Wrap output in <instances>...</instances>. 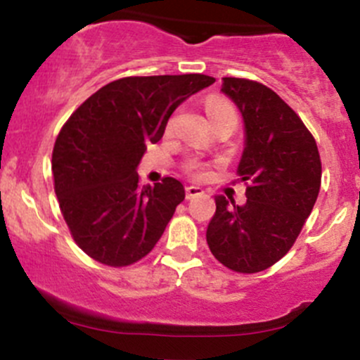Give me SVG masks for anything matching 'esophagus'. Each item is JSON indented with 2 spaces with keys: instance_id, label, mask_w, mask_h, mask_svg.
Listing matches in <instances>:
<instances>
[{
  "instance_id": "esophagus-1",
  "label": "esophagus",
  "mask_w": 360,
  "mask_h": 360,
  "mask_svg": "<svg viewBox=\"0 0 360 360\" xmlns=\"http://www.w3.org/2000/svg\"><path fill=\"white\" fill-rule=\"evenodd\" d=\"M202 193H204V190H202L200 186H186V198L198 197V195Z\"/></svg>"
}]
</instances>
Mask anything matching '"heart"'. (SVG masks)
<instances>
[{
  "instance_id": "b5f03b06",
  "label": "heart",
  "mask_w": 360,
  "mask_h": 360,
  "mask_svg": "<svg viewBox=\"0 0 360 360\" xmlns=\"http://www.w3.org/2000/svg\"><path fill=\"white\" fill-rule=\"evenodd\" d=\"M205 110H207L209 117H218V116H223V114H233V116H237L236 109H233V105L230 102H226V100L223 98H218V96H212V98L207 100V103H205ZM190 170L195 174V176H204V167L202 165H197V163H193V165H190Z\"/></svg>"
}]
</instances>
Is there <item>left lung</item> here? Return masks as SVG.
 Segmentation results:
<instances>
[{
	"label": "left lung",
	"mask_w": 360,
	"mask_h": 360,
	"mask_svg": "<svg viewBox=\"0 0 360 360\" xmlns=\"http://www.w3.org/2000/svg\"><path fill=\"white\" fill-rule=\"evenodd\" d=\"M221 91L243 114L237 174L246 202L216 197L207 225L211 253L236 273L265 271L283 258L311 214L322 183L319 148L301 117L267 86L223 77Z\"/></svg>",
	"instance_id": "obj_1"
}]
</instances>
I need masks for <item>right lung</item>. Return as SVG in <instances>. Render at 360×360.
I'll use <instances>...</instances> for the list:
<instances>
[{"mask_svg":"<svg viewBox=\"0 0 360 360\" xmlns=\"http://www.w3.org/2000/svg\"><path fill=\"white\" fill-rule=\"evenodd\" d=\"M212 82L202 73L124 77L100 87L63 124L52 151L54 190L84 253L124 267L155 248L184 186L174 177L141 186L137 167L174 110Z\"/></svg>","mask_w":360,"mask_h":360,"instance_id":"right-lung-1","label":"right lung"}]
</instances>
